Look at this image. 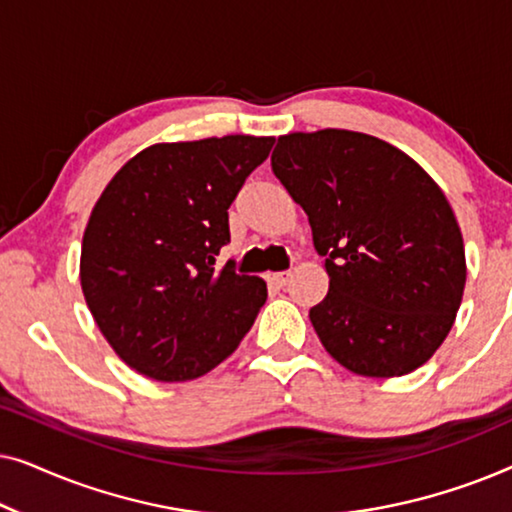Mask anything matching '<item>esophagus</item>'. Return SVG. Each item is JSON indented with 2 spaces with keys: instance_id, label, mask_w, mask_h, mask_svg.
Wrapping results in <instances>:
<instances>
[{
  "instance_id": "esophagus-1",
  "label": "esophagus",
  "mask_w": 512,
  "mask_h": 512,
  "mask_svg": "<svg viewBox=\"0 0 512 512\" xmlns=\"http://www.w3.org/2000/svg\"><path fill=\"white\" fill-rule=\"evenodd\" d=\"M291 270H284V272H272V275H268V279L275 286H279V289H282V286H286L291 282Z\"/></svg>"
}]
</instances>
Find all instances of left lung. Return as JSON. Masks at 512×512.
I'll list each match as a JSON object with an SVG mask.
<instances>
[{
	"label": "left lung",
	"mask_w": 512,
	"mask_h": 512,
	"mask_svg": "<svg viewBox=\"0 0 512 512\" xmlns=\"http://www.w3.org/2000/svg\"><path fill=\"white\" fill-rule=\"evenodd\" d=\"M272 172L305 209L328 293L310 310L321 345L363 377H401L443 345L466 254L440 186L396 146L352 130L277 139Z\"/></svg>",
	"instance_id": "8db88e82"
}]
</instances>
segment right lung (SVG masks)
Returning a JSON list of instances; mask_svg holds the SVG:
<instances>
[{"mask_svg":"<svg viewBox=\"0 0 512 512\" xmlns=\"http://www.w3.org/2000/svg\"><path fill=\"white\" fill-rule=\"evenodd\" d=\"M272 137L153 144L130 158L90 212L81 289L111 349L151 380L184 382L235 352L268 298L261 277L214 268L228 207Z\"/></svg>","mask_w":512,"mask_h":512,"instance_id":"add662e5","label":"right lung"}]
</instances>
